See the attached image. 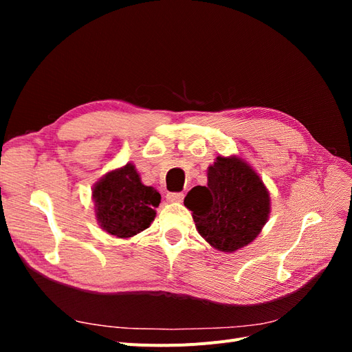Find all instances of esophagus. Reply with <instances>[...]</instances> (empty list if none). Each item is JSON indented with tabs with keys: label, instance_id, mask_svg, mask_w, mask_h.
<instances>
[{
	"label": "esophagus",
	"instance_id": "obj_1",
	"mask_svg": "<svg viewBox=\"0 0 352 352\" xmlns=\"http://www.w3.org/2000/svg\"><path fill=\"white\" fill-rule=\"evenodd\" d=\"M184 192H168L167 195H166V198H167V201H170V202H180L184 199Z\"/></svg>",
	"mask_w": 352,
	"mask_h": 352
}]
</instances>
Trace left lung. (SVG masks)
Instances as JSON below:
<instances>
[{
  "label": "left lung",
  "mask_w": 352,
  "mask_h": 352,
  "mask_svg": "<svg viewBox=\"0 0 352 352\" xmlns=\"http://www.w3.org/2000/svg\"><path fill=\"white\" fill-rule=\"evenodd\" d=\"M207 175V186L192 188L184 201L198 233L223 252L247 247L269 219V190L252 167L235 155H219Z\"/></svg>",
  "instance_id": "obj_1"
}]
</instances>
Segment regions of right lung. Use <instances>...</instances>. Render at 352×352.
<instances>
[{"mask_svg":"<svg viewBox=\"0 0 352 352\" xmlns=\"http://www.w3.org/2000/svg\"><path fill=\"white\" fill-rule=\"evenodd\" d=\"M92 199L105 232L116 238H132L150 228L162 195L153 186L142 185L135 166L127 163L94 186Z\"/></svg>","mask_w":352,"mask_h":352,"instance_id":"right-lung-1","label":"right lung"}]
</instances>
